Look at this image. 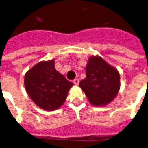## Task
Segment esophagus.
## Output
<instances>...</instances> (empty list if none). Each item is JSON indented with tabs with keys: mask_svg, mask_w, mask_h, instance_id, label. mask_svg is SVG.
<instances>
[{
	"mask_svg": "<svg viewBox=\"0 0 148 148\" xmlns=\"http://www.w3.org/2000/svg\"><path fill=\"white\" fill-rule=\"evenodd\" d=\"M73 82H74V84L77 85L78 84H79V79H78V78H75V79L73 80Z\"/></svg>",
	"mask_w": 148,
	"mask_h": 148,
	"instance_id": "34e87169",
	"label": "esophagus"
}]
</instances>
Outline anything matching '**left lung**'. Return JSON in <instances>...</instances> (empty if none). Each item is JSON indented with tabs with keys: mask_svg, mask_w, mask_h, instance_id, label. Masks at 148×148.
<instances>
[{
	"mask_svg": "<svg viewBox=\"0 0 148 148\" xmlns=\"http://www.w3.org/2000/svg\"><path fill=\"white\" fill-rule=\"evenodd\" d=\"M86 75L79 86L91 104L106 105L116 97L120 87L119 74L102 58H90Z\"/></svg>",
	"mask_w": 148,
	"mask_h": 148,
	"instance_id": "1",
	"label": "left lung"
}]
</instances>
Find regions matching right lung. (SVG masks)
Returning a JSON list of instances; mask_svg holds the SVG:
<instances>
[{"label":"right lung","mask_w":148,"mask_h":148,"mask_svg":"<svg viewBox=\"0 0 148 148\" xmlns=\"http://www.w3.org/2000/svg\"><path fill=\"white\" fill-rule=\"evenodd\" d=\"M55 61L41 62L25 75V87L32 100L42 109L53 111L64 103L73 84L55 70Z\"/></svg>","instance_id":"right-lung-1"}]
</instances>
